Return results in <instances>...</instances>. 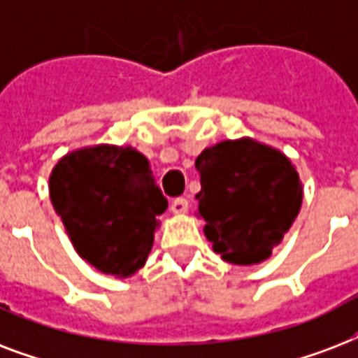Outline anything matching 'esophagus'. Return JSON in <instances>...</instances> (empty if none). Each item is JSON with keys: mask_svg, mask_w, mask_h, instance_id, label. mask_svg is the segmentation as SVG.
Listing matches in <instances>:
<instances>
[{"mask_svg": "<svg viewBox=\"0 0 358 358\" xmlns=\"http://www.w3.org/2000/svg\"><path fill=\"white\" fill-rule=\"evenodd\" d=\"M187 208H189V202L185 201V199H174L173 204H171V210H173L174 213H185L187 212Z\"/></svg>", "mask_w": 358, "mask_h": 358, "instance_id": "34e87169", "label": "esophagus"}]
</instances>
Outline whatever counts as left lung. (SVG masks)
<instances>
[{
    "instance_id": "obj_1",
    "label": "left lung",
    "mask_w": 358,
    "mask_h": 358,
    "mask_svg": "<svg viewBox=\"0 0 358 358\" xmlns=\"http://www.w3.org/2000/svg\"><path fill=\"white\" fill-rule=\"evenodd\" d=\"M196 215L215 255L234 266L271 256L303 204V182L286 154L252 137L221 141L199 154Z\"/></svg>"
}]
</instances>
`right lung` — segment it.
<instances>
[{
  "label": "right lung",
  "instance_id": "obj_1",
  "mask_svg": "<svg viewBox=\"0 0 358 358\" xmlns=\"http://www.w3.org/2000/svg\"><path fill=\"white\" fill-rule=\"evenodd\" d=\"M48 189L83 260L117 278L145 267L157 215L169 204L134 146L94 145L64 154L52 169Z\"/></svg>",
  "mask_w": 358,
  "mask_h": 358
}]
</instances>
